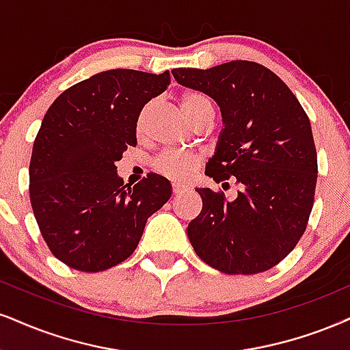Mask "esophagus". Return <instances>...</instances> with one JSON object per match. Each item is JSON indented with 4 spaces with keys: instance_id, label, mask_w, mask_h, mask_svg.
Returning a JSON list of instances; mask_svg holds the SVG:
<instances>
[{
    "instance_id": "1",
    "label": "esophagus",
    "mask_w": 350,
    "mask_h": 350,
    "mask_svg": "<svg viewBox=\"0 0 350 350\" xmlns=\"http://www.w3.org/2000/svg\"><path fill=\"white\" fill-rule=\"evenodd\" d=\"M172 189H174L175 195H182V193L188 191V188L185 187V185H178V183H174V185H172Z\"/></svg>"
}]
</instances>
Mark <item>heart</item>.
Here are the masks:
<instances>
[{"label":"heart","mask_w":350,"mask_h":350,"mask_svg":"<svg viewBox=\"0 0 350 350\" xmlns=\"http://www.w3.org/2000/svg\"><path fill=\"white\" fill-rule=\"evenodd\" d=\"M180 107H182L183 113L191 120L193 123H200L201 120L213 118L214 116V105L208 96L198 90H183L178 96ZM150 111V103L141 110L137 116V133L142 131L146 120ZM202 157L195 152H183V150H165L159 155L154 161L155 170L161 172L162 175L168 178L175 180V182H188L195 172L200 168Z\"/></svg>","instance_id":"heart-1"}]
</instances>
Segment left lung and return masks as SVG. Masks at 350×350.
<instances>
[{
	"instance_id": "left-lung-1",
	"label": "left lung",
	"mask_w": 350,
	"mask_h": 350,
	"mask_svg": "<svg viewBox=\"0 0 350 350\" xmlns=\"http://www.w3.org/2000/svg\"><path fill=\"white\" fill-rule=\"evenodd\" d=\"M172 75L221 107L224 129L206 175L224 185L232 178L240 188L234 201L198 188L202 209L188 224V239L214 269L265 273L295 248L313 208L318 159L308 115L260 63L235 59L209 70L176 68Z\"/></svg>"
}]
</instances>
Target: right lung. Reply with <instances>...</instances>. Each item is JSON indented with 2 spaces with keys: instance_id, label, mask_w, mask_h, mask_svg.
I'll return each mask as SVG.
<instances>
[{
  "instance_id": "obj_1",
  "label": "right lung",
  "mask_w": 350,
  "mask_h": 350,
  "mask_svg": "<svg viewBox=\"0 0 350 350\" xmlns=\"http://www.w3.org/2000/svg\"><path fill=\"white\" fill-rule=\"evenodd\" d=\"M170 84V72L110 70L56 97L43 116L29 167V195L46 247L72 269L98 273L135 252L149 215L172 196L149 174L135 187L116 175L136 146L142 107Z\"/></svg>"
}]
</instances>
